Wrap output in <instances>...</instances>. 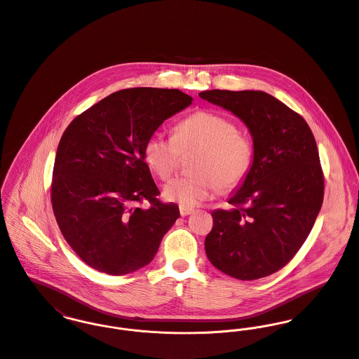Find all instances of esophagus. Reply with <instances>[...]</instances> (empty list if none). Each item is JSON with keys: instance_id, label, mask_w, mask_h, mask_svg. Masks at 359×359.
Segmentation results:
<instances>
[{"instance_id": "34e87169", "label": "esophagus", "mask_w": 359, "mask_h": 359, "mask_svg": "<svg viewBox=\"0 0 359 359\" xmlns=\"http://www.w3.org/2000/svg\"><path fill=\"white\" fill-rule=\"evenodd\" d=\"M194 212V209H191V208H183V206H180V215L182 216H189V215H191Z\"/></svg>"}]
</instances>
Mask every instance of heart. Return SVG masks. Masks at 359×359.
I'll return each mask as SVG.
<instances>
[{
	"mask_svg": "<svg viewBox=\"0 0 359 359\" xmlns=\"http://www.w3.org/2000/svg\"><path fill=\"white\" fill-rule=\"evenodd\" d=\"M199 150L196 175L179 176L163 187V197L183 208H194L217 189L233 190L250 172L255 147L249 136L238 132L234 121L199 110L180 121L173 136L154 132L144 144V160L166 180L175 172L182 151Z\"/></svg>",
	"mask_w": 359,
	"mask_h": 359,
	"instance_id": "1",
	"label": "heart"
}]
</instances>
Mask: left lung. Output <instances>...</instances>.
Instances as JSON below:
<instances>
[{
  "mask_svg": "<svg viewBox=\"0 0 359 359\" xmlns=\"http://www.w3.org/2000/svg\"><path fill=\"white\" fill-rule=\"evenodd\" d=\"M199 97L231 111L253 140L246 179L212 212L205 238L209 262L242 280L280 270L309 237L323 201V175L314 135L302 116L262 90H205Z\"/></svg>",
  "mask_w": 359,
  "mask_h": 359,
  "instance_id": "obj_1",
  "label": "left lung"
}]
</instances>
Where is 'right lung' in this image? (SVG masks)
<instances>
[{
	"label": "right lung",
	"instance_id": "add662e5",
	"mask_svg": "<svg viewBox=\"0 0 359 359\" xmlns=\"http://www.w3.org/2000/svg\"><path fill=\"white\" fill-rule=\"evenodd\" d=\"M191 103L179 89H122L65 130L53 166L52 208L63 237L89 267L123 276L154 259L180 212L176 203L157 199L144 144L163 121ZM143 200L152 205L139 207Z\"/></svg>",
	"mask_w": 359,
	"mask_h": 359
}]
</instances>
